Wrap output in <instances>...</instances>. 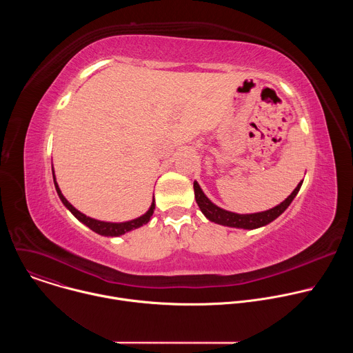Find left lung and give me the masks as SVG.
Here are the masks:
<instances>
[{"label":"left lung","mask_w":353,"mask_h":353,"mask_svg":"<svg viewBox=\"0 0 353 353\" xmlns=\"http://www.w3.org/2000/svg\"><path fill=\"white\" fill-rule=\"evenodd\" d=\"M301 184H303V180H301L297 184V187L292 191V194L276 207L263 211V212H254V214H236V212H230V211H226V210L218 207L204 194L203 188L199 187V184L196 181H194V195H195V201H196L201 212L205 215V218L208 221L222 225V226L251 230V229L263 228V226L271 223L272 221H275L278 216H281L286 211V208L290 205L293 198L297 195Z\"/></svg>","instance_id":"obj_1"}]
</instances>
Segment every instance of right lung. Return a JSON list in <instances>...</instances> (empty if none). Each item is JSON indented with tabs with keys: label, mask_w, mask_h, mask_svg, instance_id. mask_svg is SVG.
Masks as SVG:
<instances>
[{
	"label": "right lung",
	"mask_w": 353,
	"mask_h": 353,
	"mask_svg": "<svg viewBox=\"0 0 353 353\" xmlns=\"http://www.w3.org/2000/svg\"><path fill=\"white\" fill-rule=\"evenodd\" d=\"M53 170V180H54V185H56V191L61 199V203L64 204V207L79 221L82 222L85 226H88L90 230H93L94 233L100 234V236H108V237H117V236H121L127 232H131L134 229H138L143 225H146L149 221H150V216H152L154 214V210H155V198L152 199V204H150L149 210L135 218V219H131V221H125V222H105V221H97V219H93L90 216H86L85 214H82L81 211H78L75 207H72L68 199L63 195L60 187H59V183L56 181V174H54V168H52Z\"/></svg>",
	"instance_id": "right-lung-1"
}]
</instances>
